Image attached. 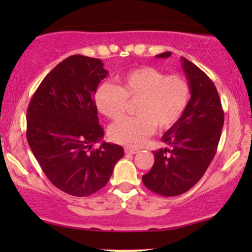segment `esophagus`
<instances>
[{"label":"esophagus","mask_w":252,"mask_h":252,"mask_svg":"<svg viewBox=\"0 0 252 252\" xmlns=\"http://www.w3.org/2000/svg\"><path fill=\"white\" fill-rule=\"evenodd\" d=\"M124 152H126V154H137L138 150L137 149H132V148H126L124 149Z\"/></svg>","instance_id":"esophagus-1"}]
</instances>
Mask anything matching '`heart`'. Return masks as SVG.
Masks as SVG:
<instances>
[{
	"label": "heart",
	"mask_w": 252,
	"mask_h": 252,
	"mask_svg": "<svg viewBox=\"0 0 252 252\" xmlns=\"http://www.w3.org/2000/svg\"><path fill=\"white\" fill-rule=\"evenodd\" d=\"M118 86L103 83L94 94L98 111L110 120H117L126 112L129 100H138L136 117H126L110 126L114 142L128 148H138L147 138L160 130L174 126L186 111L190 98L189 84L182 76L141 66L121 74Z\"/></svg>",
	"instance_id": "heart-1"
}]
</instances>
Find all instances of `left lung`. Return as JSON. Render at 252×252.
<instances>
[{
	"mask_svg": "<svg viewBox=\"0 0 252 252\" xmlns=\"http://www.w3.org/2000/svg\"><path fill=\"white\" fill-rule=\"evenodd\" d=\"M170 52L156 56L169 58ZM190 98L179 122L164 132L169 148L154 152V164L142 181L156 194L175 196L201 179L215 158L224 126V111L215 84L198 66L181 57Z\"/></svg>",
	"mask_w": 252,
	"mask_h": 252,
	"instance_id": "left-lung-1",
	"label": "left lung"
}]
</instances>
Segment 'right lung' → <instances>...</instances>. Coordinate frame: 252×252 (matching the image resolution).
<instances>
[{
    "mask_svg": "<svg viewBox=\"0 0 252 252\" xmlns=\"http://www.w3.org/2000/svg\"><path fill=\"white\" fill-rule=\"evenodd\" d=\"M100 59L71 56L58 63L32 97L27 110V141L54 186L74 196H88L108 184L123 148L103 140L94 96L106 77ZM102 142L98 150L94 143Z\"/></svg>",
    "mask_w": 252,
    "mask_h": 252,
    "instance_id": "add662e5",
    "label": "right lung"
}]
</instances>
